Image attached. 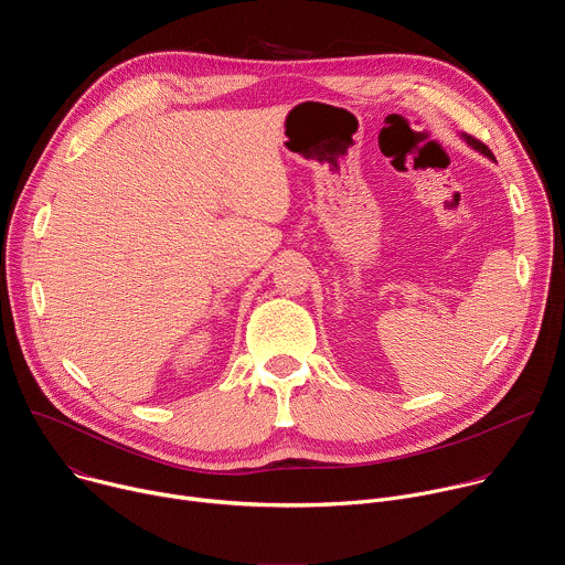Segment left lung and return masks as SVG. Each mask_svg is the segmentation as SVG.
<instances>
[{
    "instance_id": "left-lung-1",
    "label": "left lung",
    "mask_w": 565,
    "mask_h": 565,
    "mask_svg": "<svg viewBox=\"0 0 565 565\" xmlns=\"http://www.w3.org/2000/svg\"><path fill=\"white\" fill-rule=\"evenodd\" d=\"M460 138H462V140H465L473 151H478V153H482L486 158L494 160V153L490 151V147H488V145H482L480 140H476V138H471V136H467V134H460ZM494 163H497V160H494Z\"/></svg>"
}]
</instances>
